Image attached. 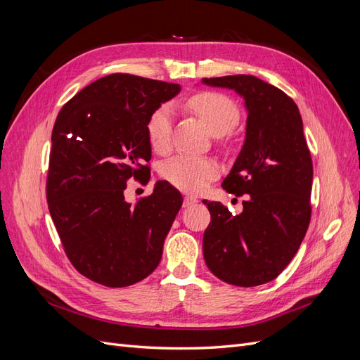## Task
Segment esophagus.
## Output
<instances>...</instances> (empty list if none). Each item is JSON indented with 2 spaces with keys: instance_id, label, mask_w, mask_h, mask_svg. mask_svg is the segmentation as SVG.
<instances>
[{
  "instance_id": "esophagus-1",
  "label": "esophagus",
  "mask_w": 360,
  "mask_h": 360,
  "mask_svg": "<svg viewBox=\"0 0 360 360\" xmlns=\"http://www.w3.org/2000/svg\"><path fill=\"white\" fill-rule=\"evenodd\" d=\"M197 202H198V200L195 198V197H184V200H183V205L184 207H191V205L197 204Z\"/></svg>"
}]
</instances>
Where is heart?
Segmentation results:
<instances>
[{
    "instance_id": "b5f03b06",
    "label": "heart",
    "mask_w": 360,
    "mask_h": 360,
    "mask_svg": "<svg viewBox=\"0 0 360 360\" xmlns=\"http://www.w3.org/2000/svg\"><path fill=\"white\" fill-rule=\"evenodd\" d=\"M188 105L219 141L231 134L240 120L237 103L222 93H198L191 97ZM171 130L172 110L168 103H162L148 115L146 123L150 147L158 153H167L171 147ZM216 165L210 159L180 155L163 163L160 176L183 192H198L216 176Z\"/></svg>"
}]
</instances>
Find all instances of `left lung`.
Listing matches in <instances>:
<instances>
[{
  "label": "left lung",
  "instance_id": "1",
  "mask_svg": "<svg viewBox=\"0 0 360 360\" xmlns=\"http://www.w3.org/2000/svg\"><path fill=\"white\" fill-rule=\"evenodd\" d=\"M202 82L236 90L248 110L243 148L222 183L228 193L246 195L243 212L202 200L212 216L202 237L205 264L226 284H266L290 264L311 221L312 159L299 108L252 75Z\"/></svg>",
  "mask_w": 360,
  "mask_h": 360
}]
</instances>
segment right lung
Wrapping results in <instances>:
<instances>
[{"mask_svg":"<svg viewBox=\"0 0 360 360\" xmlns=\"http://www.w3.org/2000/svg\"><path fill=\"white\" fill-rule=\"evenodd\" d=\"M179 91V84L112 73L58 112L46 179L49 213L72 266L97 284H136L162 258L181 193L158 181L153 193L130 204L124 189L132 179L148 183L147 118Z\"/></svg>","mask_w":360,"mask_h":360,"instance_id":"right-lung-1","label":"right lung"}]
</instances>
